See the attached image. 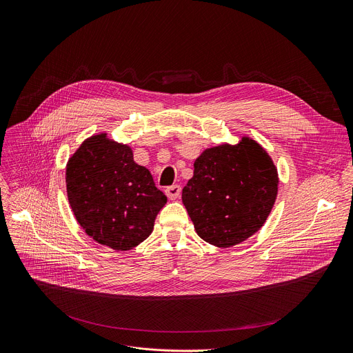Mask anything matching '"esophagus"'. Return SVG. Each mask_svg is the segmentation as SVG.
Masks as SVG:
<instances>
[{
	"instance_id": "34e87169",
	"label": "esophagus",
	"mask_w": 353,
	"mask_h": 353,
	"mask_svg": "<svg viewBox=\"0 0 353 353\" xmlns=\"http://www.w3.org/2000/svg\"><path fill=\"white\" fill-rule=\"evenodd\" d=\"M181 194V187L179 184H173L170 187L166 188V196L170 199V200H176L179 199Z\"/></svg>"
}]
</instances>
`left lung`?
I'll return each mask as SVG.
<instances>
[{"label":"left lung","instance_id":"1","mask_svg":"<svg viewBox=\"0 0 353 353\" xmlns=\"http://www.w3.org/2000/svg\"><path fill=\"white\" fill-rule=\"evenodd\" d=\"M269 153L254 139L205 149L183 188V204L197 235L218 248L235 246L266 222L279 190Z\"/></svg>","mask_w":353,"mask_h":353}]
</instances>
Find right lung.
I'll return each mask as SVG.
<instances>
[{"mask_svg":"<svg viewBox=\"0 0 353 353\" xmlns=\"http://www.w3.org/2000/svg\"><path fill=\"white\" fill-rule=\"evenodd\" d=\"M68 199L85 234L114 250H130L153 231L168 197L130 145L105 132L87 138L66 165Z\"/></svg>","mask_w":353,"mask_h":353,"instance_id":"right-lung-1","label":"right lung"}]
</instances>
